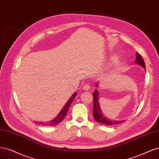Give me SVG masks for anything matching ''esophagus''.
Listing matches in <instances>:
<instances>
[{
	"label": "esophagus",
	"instance_id": "1",
	"mask_svg": "<svg viewBox=\"0 0 159 159\" xmlns=\"http://www.w3.org/2000/svg\"><path fill=\"white\" fill-rule=\"evenodd\" d=\"M83 90H90V85L89 84H84L83 85Z\"/></svg>",
	"mask_w": 159,
	"mask_h": 159
}]
</instances>
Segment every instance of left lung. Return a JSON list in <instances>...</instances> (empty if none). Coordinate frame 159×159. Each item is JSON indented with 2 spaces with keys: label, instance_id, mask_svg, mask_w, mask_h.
<instances>
[{
  "label": "left lung",
  "instance_id": "1",
  "mask_svg": "<svg viewBox=\"0 0 159 159\" xmlns=\"http://www.w3.org/2000/svg\"><path fill=\"white\" fill-rule=\"evenodd\" d=\"M136 59L135 63L138 65H141L143 68L145 69V64L144 61H143L141 56L137 53H136ZM96 86H98V84H96ZM93 116L94 119L96 121L102 124L107 125H117L121 123L124 122V121H114V120H110L108 118L105 117L104 114L102 113L101 110L100 106L99 104V97H98V90L97 89L94 90L93 93Z\"/></svg>",
  "mask_w": 159,
  "mask_h": 159
}]
</instances>
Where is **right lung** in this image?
I'll list each match as a JSON object with an SVG mask.
<instances>
[{
  "mask_svg": "<svg viewBox=\"0 0 159 159\" xmlns=\"http://www.w3.org/2000/svg\"><path fill=\"white\" fill-rule=\"evenodd\" d=\"M76 96V93H75L72 96H70V98L69 99V100L66 102V103L65 104V105L64 106V107H63V109L61 110V111L59 113V114L57 116V117H55L53 120H52V121L46 122V123H43V122H36L37 124H42L43 125H47V126H54L59 124V123H61V121H63V120L65 118L66 113H67L68 110L70 107V105L72 103V102L73 101L74 98H75Z\"/></svg>",
  "mask_w": 159,
  "mask_h": 159,
  "instance_id": "1",
  "label": "right lung"
}]
</instances>
